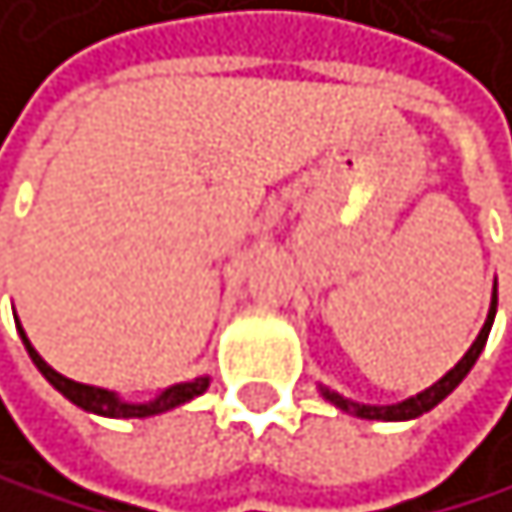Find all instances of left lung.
Here are the masks:
<instances>
[{"label":"left lung","mask_w":512,"mask_h":512,"mask_svg":"<svg viewBox=\"0 0 512 512\" xmlns=\"http://www.w3.org/2000/svg\"><path fill=\"white\" fill-rule=\"evenodd\" d=\"M494 315H497V283H494V296H491L488 321H484V328L478 331L475 344L468 347L465 357H462L456 366H452L440 382H433L430 389L417 392V395H411V398H405V401H398V405H360V401H350V398L337 395V392H331V389H321V395H325V398L331 401V405H337L341 411H347V414H353V417H363V420H414V417H420V414H427L430 408L440 405V401H443L446 395H452V389H456V385H459L468 373H472L475 360L481 357L484 344H488V334H491V325H494Z\"/></svg>","instance_id":"8db88e82"}]
</instances>
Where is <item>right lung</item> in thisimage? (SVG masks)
I'll return each mask as SVG.
<instances>
[{
    "instance_id": "obj_1",
    "label": "right lung",
    "mask_w": 512,
    "mask_h": 512,
    "mask_svg": "<svg viewBox=\"0 0 512 512\" xmlns=\"http://www.w3.org/2000/svg\"><path fill=\"white\" fill-rule=\"evenodd\" d=\"M18 334L24 347H28V357L34 360V366L44 373V379L53 385L56 392L66 395L72 405H79L82 411H92V414H101V417H152V414H162V411H171L184 405V401H191L197 395H203L206 389H210V376H197L191 382H178V385H168V389H162L155 398L149 401H123L117 392H107V389H95V385H82V382H72L66 376H60L50 363H44V357L31 347L28 334H24L21 321H18Z\"/></svg>"
}]
</instances>
